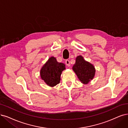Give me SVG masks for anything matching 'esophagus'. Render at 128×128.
<instances>
[{"label": "esophagus", "instance_id": "34e87169", "mask_svg": "<svg viewBox=\"0 0 128 128\" xmlns=\"http://www.w3.org/2000/svg\"><path fill=\"white\" fill-rule=\"evenodd\" d=\"M65 64H66V65L68 66H70V62L68 60H66L65 61Z\"/></svg>", "mask_w": 128, "mask_h": 128}]
</instances>
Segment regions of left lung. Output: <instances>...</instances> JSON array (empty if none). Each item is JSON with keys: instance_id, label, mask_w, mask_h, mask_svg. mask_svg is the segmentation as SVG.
<instances>
[{"instance_id": "8db88e82", "label": "left lung", "mask_w": 128, "mask_h": 128, "mask_svg": "<svg viewBox=\"0 0 128 128\" xmlns=\"http://www.w3.org/2000/svg\"><path fill=\"white\" fill-rule=\"evenodd\" d=\"M73 70L78 79L84 84H87L92 80L95 75L96 70L94 66L85 60L82 56H78Z\"/></svg>"}]
</instances>
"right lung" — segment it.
<instances>
[{
  "mask_svg": "<svg viewBox=\"0 0 128 128\" xmlns=\"http://www.w3.org/2000/svg\"><path fill=\"white\" fill-rule=\"evenodd\" d=\"M65 69V64L58 63L54 57H51L40 70V77L50 86L58 84L60 80V75Z\"/></svg>",
  "mask_w": 128,
  "mask_h": 128,
  "instance_id": "right-lung-1",
  "label": "right lung"
}]
</instances>
